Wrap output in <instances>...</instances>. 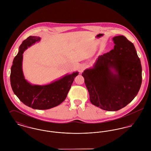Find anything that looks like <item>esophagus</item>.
Listing matches in <instances>:
<instances>
[{"instance_id": "obj_1", "label": "esophagus", "mask_w": 151, "mask_h": 151, "mask_svg": "<svg viewBox=\"0 0 151 151\" xmlns=\"http://www.w3.org/2000/svg\"><path fill=\"white\" fill-rule=\"evenodd\" d=\"M85 68H86V65H85L84 64H81V65H79V72H80L81 73H82V72L83 71L84 69H85Z\"/></svg>"}]
</instances>
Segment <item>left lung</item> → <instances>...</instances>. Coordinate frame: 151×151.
<instances>
[{"label":"left lung","mask_w":151,"mask_h":151,"mask_svg":"<svg viewBox=\"0 0 151 151\" xmlns=\"http://www.w3.org/2000/svg\"><path fill=\"white\" fill-rule=\"evenodd\" d=\"M112 40L114 49L99 55L82 74L90 102L108 111H116L131 102L142 83L141 61L134 45L122 35Z\"/></svg>","instance_id":"8db88e82"}]
</instances>
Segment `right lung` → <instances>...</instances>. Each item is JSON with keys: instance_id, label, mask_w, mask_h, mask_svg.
Returning <instances> with one entry per match:
<instances>
[{"instance_id": "right-lung-1", "label": "right lung", "mask_w": 151, "mask_h": 151, "mask_svg": "<svg viewBox=\"0 0 151 151\" xmlns=\"http://www.w3.org/2000/svg\"><path fill=\"white\" fill-rule=\"evenodd\" d=\"M41 38L30 36L19 47L11 68L10 83L14 93L22 102L35 109L45 110L57 106L65 100L68 93L78 72L66 74L50 83L32 84L28 82L22 70L23 53Z\"/></svg>"}]
</instances>
